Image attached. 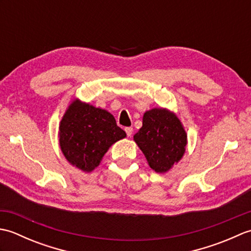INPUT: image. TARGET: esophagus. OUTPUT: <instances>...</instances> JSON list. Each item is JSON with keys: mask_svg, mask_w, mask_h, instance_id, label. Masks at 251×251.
<instances>
[{"mask_svg": "<svg viewBox=\"0 0 251 251\" xmlns=\"http://www.w3.org/2000/svg\"><path fill=\"white\" fill-rule=\"evenodd\" d=\"M132 127H126L125 128V131H126V134H127V137H131V135H132Z\"/></svg>", "mask_w": 251, "mask_h": 251, "instance_id": "34e87169", "label": "esophagus"}]
</instances>
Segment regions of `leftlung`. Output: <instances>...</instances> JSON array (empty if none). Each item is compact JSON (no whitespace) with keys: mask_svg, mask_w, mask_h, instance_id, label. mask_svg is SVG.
Returning a JSON list of instances; mask_svg holds the SVG:
<instances>
[{"mask_svg":"<svg viewBox=\"0 0 251 251\" xmlns=\"http://www.w3.org/2000/svg\"><path fill=\"white\" fill-rule=\"evenodd\" d=\"M134 141L145 154L149 166L164 174L184 155L188 135L175 112L154 108L145 112L142 127L134 136Z\"/></svg>","mask_w":251,"mask_h":251,"instance_id":"left-lung-1","label":"left lung"}]
</instances>
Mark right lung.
<instances>
[{"mask_svg":"<svg viewBox=\"0 0 251 251\" xmlns=\"http://www.w3.org/2000/svg\"><path fill=\"white\" fill-rule=\"evenodd\" d=\"M58 137L67 161L90 173L99 166L112 145L124 139L126 132L116 125L110 112L74 99L60 121Z\"/></svg>","mask_w":251,"mask_h":251,"instance_id":"1","label":"right lung"}]
</instances>
